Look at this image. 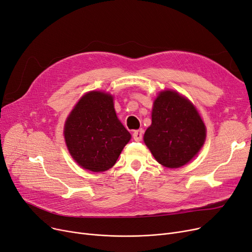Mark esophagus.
Segmentation results:
<instances>
[{"label":"esophagus","mask_w":252,"mask_h":252,"mask_svg":"<svg viewBox=\"0 0 252 252\" xmlns=\"http://www.w3.org/2000/svg\"><path fill=\"white\" fill-rule=\"evenodd\" d=\"M142 135H143V130L142 129L135 130L133 132V138H134L135 141H140L142 139Z\"/></svg>","instance_id":"obj_1"}]
</instances>
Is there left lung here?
<instances>
[{
    "label": "left lung",
    "mask_w": 252,
    "mask_h": 252,
    "mask_svg": "<svg viewBox=\"0 0 252 252\" xmlns=\"http://www.w3.org/2000/svg\"><path fill=\"white\" fill-rule=\"evenodd\" d=\"M205 137V125L193 104L175 91L159 94L143 136L156 160L169 168L182 167L196 156Z\"/></svg>",
    "instance_id": "1"
}]
</instances>
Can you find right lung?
<instances>
[{"instance_id": "obj_1", "label": "right lung", "mask_w": 252, "mask_h": 252, "mask_svg": "<svg viewBox=\"0 0 252 252\" xmlns=\"http://www.w3.org/2000/svg\"><path fill=\"white\" fill-rule=\"evenodd\" d=\"M64 138L69 154L81 167L101 172L114 166L131 135L117 118L113 96L91 91L68 116Z\"/></svg>"}]
</instances>
